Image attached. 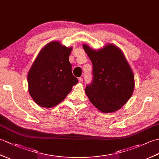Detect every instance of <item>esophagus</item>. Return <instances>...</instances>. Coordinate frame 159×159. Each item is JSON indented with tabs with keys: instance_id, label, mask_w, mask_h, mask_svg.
Here are the masks:
<instances>
[{
	"instance_id": "1",
	"label": "esophagus",
	"mask_w": 159,
	"mask_h": 159,
	"mask_svg": "<svg viewBox=\"0 0 159 159\" xmlns=\"http://www.w3.org/2000/svg\"><path fill=\"white\" fill-rule=\"evenodd\" d=\"M79 81L80 83H82V82L83 81V78H82V77L79 78Z\"/></svg>"
}]
</instances>
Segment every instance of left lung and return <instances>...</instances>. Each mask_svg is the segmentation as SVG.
Segmentation results:
<instances>
[{"label": "left lung", "instance_id": "obj_1", "mask_svg": "<svg viewBox=\"0 0 159 159\" xmlns=\"http://www.w3.org/2000/svg\"><path fill=\"white\" fill-rule=\"evenodd\" d=\"M93 65L92 83L85 93L90 102L103 113H112L126 103L133 94L134 75L121 50L112 44L95 51L84 44Z\"/></svg>", "mask_w": 159, "mask_h": 159}]
</instances>
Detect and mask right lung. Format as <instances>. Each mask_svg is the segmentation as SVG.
<instances>
[{"label": "right lung", "mask_w": 159, "mask_h": 159, "mask_svg": "<svg viewBox=\"0 0 159 159\" xmlns=\"http://www.w3.org/2000/svg\"><path fill=\"white\" fill-rule=\"evenodd\" d=\"M72 48L52 42L43 47L28 74L29 91L42 107L56 106L79 82L72 72L69 56Z\"/></svg>", "instance_id": "1"}]
</instances>
